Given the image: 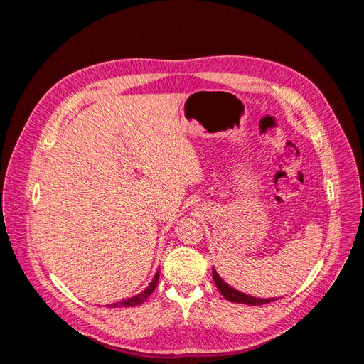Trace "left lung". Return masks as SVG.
Returning <instances> with one entry per match:
<instances>
[{
  "label": "left lung",
  "instance_id": "obj_1",
  "mask_svg": "<svg viewBox=\"0 0 364 364\" xmlns=\"http://www.w3.org/2000/svg\"><path fill=\"white\" fill-rule=\"evenodd\" d=\"M213 277H214V282L217 285V289L220 290L225 296V299L230 301V302H238V304H247V305H264V304H269L273 302L274 299H261V297H253L249 294L241 293L238 290H234L232 287H229V285L218 277V273L213 269Z\"/></svg>",
  "mask_w": 364,
  "mask_h": 364
}]
</instances>
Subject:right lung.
Listing matches in <instances>:
<instances>
[{
	"label": "right lung",
	"instance_id": "obj_1",
	"mask_svg": "<svg viewBox=\"0 0 364 364\" xmlns=\"http://www.w3.org/2000/svg\"><path fill=\"white\" fill-rule=\"evenodd\" d=\"M158 278H159V270L156 272V274H155V278H153V281L147 285V289L144 290V291H141V293H138L136 296H134V297H129V299H124V301H119V302H115V304H111V305H107V306H112V308H115V306H135V305H141L142 302H144L147 297L155 291V289H156V284H158Z\"/></svg>",
	"mask_w": 364,
	"mask_h": 364
}]
</instances>
